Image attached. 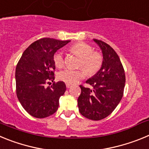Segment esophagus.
<instances>
[{
	"label": "esophagus",
	"instance_id": "1",
	"mask_svg": "<svg viewBox=\"0 0 149 149\" xmlns=\"http://www.w3.org/2000/svg\"><path fill=\"white\" fill-rule=\"evenodd\" d=\"M65 85H66L67 88H71L72 86V84H66Z\"/></svg>",
	"mask_w": 149,
	"mask_h": 149
}]
</instances>
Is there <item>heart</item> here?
Instances as JSON below:
<instances>
[{
	"label": "heart",
	"instance_id": "heart-1",
	"mask_svg": "<svg viewBox=\"0 0 149 149\" xmlns=\"http://www.w3.org/2000/svg\"><path fill=\"white\" fill-rule=\"evenodd\" d=\"M69 50L73 54L80 57L77 66L84 68L88 73L83 68H66L59 72L57 77L60 81L67 84H75L81 79L86 77L87 74L89 75H94L101 69L103 64V56L98 51H94L90 45L79 42L72 45ZM53 60L57 68L63 67L65 64V57L63 51H56L54 54Z\"/></svg>",
	"mask_w": 149,
	"mask_h": 149
}]
</instances>
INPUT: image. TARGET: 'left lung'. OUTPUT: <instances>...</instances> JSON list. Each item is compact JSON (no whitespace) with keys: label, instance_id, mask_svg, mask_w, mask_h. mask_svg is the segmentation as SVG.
I'll use <instances>...</instances> for the list:
<instances>
[{"label":"left lung","instance_id":"8db88e82","mask_svg":"<svg viewBox=\"0 0 149 149\" xmlns=\"http://www.w3.org/2000/svg\"><path fill=\"white\" fill-rule=\"evenodd\" d=\"M103 54L101 69L86 81L92 89L81 85V93L77 99L79 111L91 120L98 121L108 116L120 102L125 85V74L121 60L108 44L93 39Z\"/></svg>","mask_w":149,"mask_h":149}]
</instances>
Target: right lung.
I'll list each match as a JSON object with an SVG mask.
<instances>
[{"label": "right lung", "mask_w": 149, "mask_h": 149, "mask_svg": "<svg viewBox=\"0 0 149 149\" xmlns=\"http://www.w3.org/2000/svg\"><path fill=\"white\" fill-rule=\"evenodd\" d=\"M69 42L51 38L39 39L24 51L17 64V97L23 108L32 116L45 118L58 109L60 97L66 90L65 83L54 82L48 87L45 85L54 80V54Z\"/></svg>", "instance_id": "1"}]
</instances>
